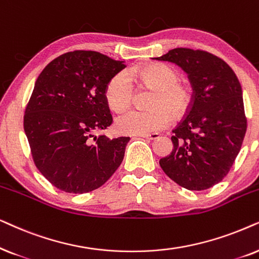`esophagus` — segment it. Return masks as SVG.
<instances>
[{
	"mask_svg": "<svg viewBox=\"0 0 259 259\" xmlns=\"http://www.w3.org/2000/svg\"><path fill=\"white\" fill-rule=\"evenodd\" d=\"M140 137H143V139H147V140L153 141V140L158 139V137H160V134L153 133V134H148V135H140Z\"/></svg>",
	"mask_w": 259,
	"mask_h": 259,
	"instance_id": "obj_1",
	"label": "esophagus"
}]
</instances>
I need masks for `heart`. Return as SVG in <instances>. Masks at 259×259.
I'll return each mask as SVG.
<instances>
[{
	"instance_id": "heart-1",
	"label": "heart",
	"mask_w": 259,
	"mask_h": 259,
	"mask_svg": "<svg viewBox=\"0 0 259 259\" xmlns=\"http://www.w3.org/2000/svg\"><path fill=\"white\" fill-rule=\"evenodd\" d=\"M135 77L146 88L154 90L148 110H130L117 117L116 129L125 135H148L169 125L171 116L181 118L192 106V92L180 82V74L165 64H149L137 70ZM133 79L126 71H120L110 79L105 89V98L115 111H123L132 105Z\"/></svg>"
}]
</instances>
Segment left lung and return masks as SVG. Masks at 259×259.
<instances>
[{"label": "left lung", "instance_id": "1", "mask_svg": "<svg viewBox=\"0 0 259 259\" xmlns=\"http://www.w3.org/2000/svg\"><path fill=\"white\" fill-rule=\"evenodd\" d=\"M180 66L191 81L192 106L173 130V150L160 160L165 174L189 191L223 180L246 133L242 86L225 61L208 52L174 48L158 58Z\"/></svg>", "mask_w": 259, "mask_h": 259}]
</instances>
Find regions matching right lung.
<instances>
[{"label": "right lung", "instance_id": "right-lung-1", "mask_svg": "<svg viewBox=\"0 0 259 259\" xmlns=\"http://www.w3.org/2000/svg\"><path fill=\"white\" fill-rule=\"evenodd\" d=\"M124 67L98 52L74 51L55 58L37 77L23 127L36 168L61 191H95L122 163L129 137L94 134L111 125L105 89Z\"/></svg>", "mask_w": 259, "mask_h": 259}]
</instances>
